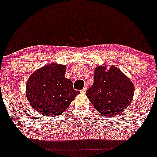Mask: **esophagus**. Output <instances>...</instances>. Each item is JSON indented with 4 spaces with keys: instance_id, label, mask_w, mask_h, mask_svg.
I'll use <instances>...</instances> for the list:
<instances>
[{
    "instance_id": "1",
    "label": "esophagus",
    "mask_w": 157,
    "mask_h": 157,
    "mask_svg": "<svg viewBox=\"0 0 157 157\" xmlns=\"http://www.w3.org/2000/svg\"><path fill=\"white\" fill-rule=\"evenodd\" d=\"M86 91H87V88H86V87H85L84 89H81V93H86Z\"/></svg>"
}]
</instances>
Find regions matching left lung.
I'll return each mask as SVG.
<instances>
[{
	"label": "left lung",
	"mask_w": 157,
	"mask_h": 157,
	"mask_svg": "<svg viewBox=\"0 0 157 157\" xmlns=\"http://www.w3.org/2000/svg\"><path fill=\"white\" fill-rule=\"evenodd\" d=\"M134 91L132 82L119 68L99 65L95 68L94 82L86 96L99 113L113 117L130 105Z\"/></svg>",
	"instance_id": "1"
}]
</instances>
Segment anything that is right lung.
Segmentation results:
<instances>
[{
    "instance_id": "1",
    "label": "right lung",
    "mask_w": 157,
    "mask_h": 157,
    "mask_svg": "<svg viewBox=\"0 0 157 157\" xmlns=\"http://www.w3.org/2000/svg\"><path fill=\"white\" fill-rule=\"evenodd\" d=\"M65 71L64 64L51 63L35 71L26 83L28 101L44 117L60 115L80 93L64 76Z\"/></svg>"
}]
</instances>
